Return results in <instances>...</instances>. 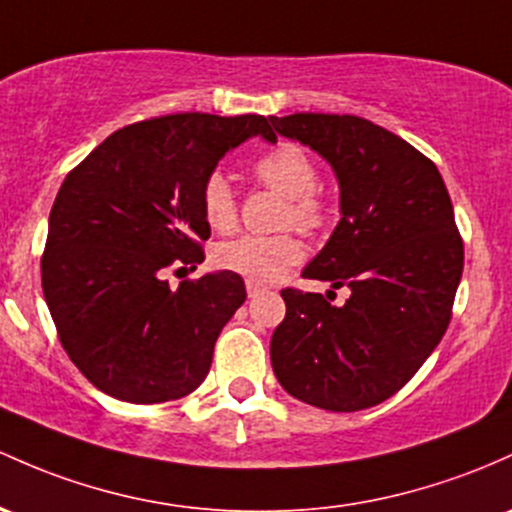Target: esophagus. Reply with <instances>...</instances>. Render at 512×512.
<instances>
[{
	"label": "esophagus",
	"instance_id": "obj_1",
	"mask_svg": "<svg viewBox=\"0 0 512 512\" xmlns=\"http://www.w3.org/2000/svg\"><path fill=\"white\" fill-rule=\"evenodd\" d=\"M245 289H247V296H250V299H255L257 294H262V291H265V286H260V284H255V282H247Z\"/></svg>",
	"mask_w": 512,
	"mask_h": 512
}]
</instances>
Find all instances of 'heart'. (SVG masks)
I'll use <instances>...</instances> for the list:
<instances>
[{"instance_id": "1", "label": "heart", "mask_w": 512, "mask_h": 512, "mask_svg": "<svg viewBox=\"0 0 512 512\" xmlns=\"http://www.w3.org/2000/svg\"><path fill=\"white\" fill-rule=\"evenodd\" d=\"M255 174L262 184L289 199L284 223L303 233H316L328 221V206L316 192L318 170L311 155L294 143H282L255 162ZM206 223L226 233L238 221V196L226 174L213 172L201 189ZM303 247L291 233L282 235H240L213 250V262L221 269L240 274L247 282L272 284L282 279L289 267L299 265Z\"/></svg>"}]
</instances>
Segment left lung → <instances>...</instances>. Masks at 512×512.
Wrapping results in <instances>:
<instances>
[{"label":"left lung","instance_id":"8db88e82","mask_svg":"<svg viewBox=\"0 0 512 512\" xmlns=\"http://www.w3.org/2000/svg\"><path fill=\"white\" fill-rule=\"evenodd\" d=\"M333 167L340 223L303 269L347 286L333 306L284 289L286 316L269 345L286 393L335 413L386 401L411 381L445 335L464 269V245L435 162L359 116H269Z\"/></svg>","mask_w":512,"mask_h":512}]
</instances>
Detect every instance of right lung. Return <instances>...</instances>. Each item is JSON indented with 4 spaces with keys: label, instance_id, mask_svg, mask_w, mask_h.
Returning a JSON list of instances; mask_svg holds the SVG:
<instances>
[{
    "label": "right lung",
    "instance_id": "1",
    "mask_svg": "<svg viewBox=\"0 0 512 512\" xmlns=\"http://www.w3.org/2000/svg\"><path fill=\"white\" fill-rule=\"evenodd\" d=\"M277 143L265 116L172 114L111 133L65 177L48 218L43 294L67 357L128 403L192 393L223 325L243 306L238 274L196 269L211 228L201 189L247 138Z\"/></svg>",
    "mask_w": 512,
    "mask_h": 512
}]
</instances>
